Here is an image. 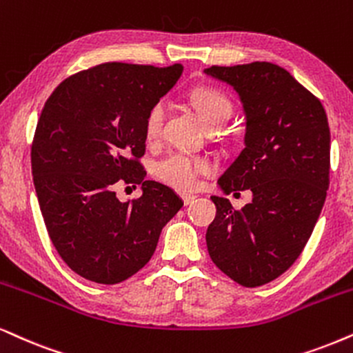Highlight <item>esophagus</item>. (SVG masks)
Segmentation results:
<instances>
[{
    "label": "esophagus",
    "instance_id": "34e87169",
    "mask_svg": "<svg viewBox=\"0 0 353 353\" xmlns=\"http://www.w3.org/2000/svg\"><path fill=\"white\" fill-rule=\"evenodd\" d=\"M182 200H184V205H192L197 200L195 195H190V194H182Z\"/></svg>",
    "mask_w": 353,
    "mask_h": 353
}]
</instances>
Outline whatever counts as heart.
Segmentation results:
<instances>
[{"mask_svg": "<svg viewBox=\"0 0 353 353\" xmlns=\"http://www.w3.org/2000/svg\"><path fill=\"white\" fill-rule=\"evenodd\" d=\"M192 104L197 110L205 125L226 123L233 115V105L228 97L215 89L202 88L192 92ZM168 104L166 101H158L151 107L145 119V137L150 143L158 141L163 135L166 122ZM212 163L207 158L185 153V151H171L158 159L153 166V174L158 181L176 190H192L199 184L200 176L212 172Z\"/></svg>", "mask_w": 353, "mask_h": 353, "instance_id": "1", "label": "heart"}]
</instances>
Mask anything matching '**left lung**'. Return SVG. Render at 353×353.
<instances>
[{"label": "left lung", "instance_id": "8db88e82", "mask_svg": "<svg viewBox=\"0 0 353 353\" xmlns=\"http://www.w3.org/2000/svg\"><path fill=\"white\" fill-rule=\"evenodd\" d=\"M205 74L230 84L246 117L244 148L218 179L223 194L251 190L234 210L212 195L216 216L207 230L213 264L243 287H261L300 256L329 187L331 132L318 97L269 61L210 66Z\"/></svg>", "mask_w": 353, "mask_h": 353}]
</instances>
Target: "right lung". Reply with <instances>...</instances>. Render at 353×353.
I'll use <instances>...</instances> for the list:
<instances>
[{"label":"right lung","mask_w":353,"mask_h":353,"mask_svg":"<svg viewBox=\"0 0 353 353\" xmlns=\"http://www.w3.org/2000/svg\"><path fill=\"white\" fill-rule=\"evenodd\" d=\"M184 66L102 63L57 86L35 128L34 185L53 246L71 270L114 285L148 264L166 223L184 202L146 181L145 119ZM120 181L142 197L120 203Z\"/></svg>","instance_id":"1"}]
</instances>
